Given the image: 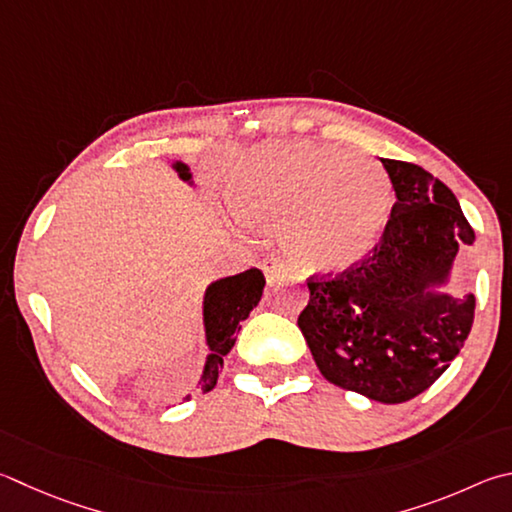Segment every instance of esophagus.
<instances>
[{"label": "esophagus", "instance_id": "esophagus-1", "mask_svg": "<svg viewBox=\"0 0 512 512\" xmlns=\"http://www.w3.org/2000/svg\"><path fill=\"white\" fill-rule=\"evenodd\" d=\"M262 271L268 277V282H275V280H280V277H284L288 273V268H286V262L282 257L271 255L262 262Z\"/></svg>", "mask_w": 512, "mask_h": 512}]
</instances>
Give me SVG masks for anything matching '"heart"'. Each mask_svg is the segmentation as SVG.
<instances>
[{"label":"heart","instance_id":"heart-1","mask_svg":"<svg viewBox=\"0 0 512 512\" xmlns=\"http://www.w3.org/2000/svg\"><path fill=\"white\" fill-rule=\"evenodd\" d=\"M228 203L246 226L284 224V244L300 264L345 268L374 248L394 192L374 163L291 141L241 156L230 172Z\"/></svg>","mask_w":512,"mask_h":512}]
</instances>
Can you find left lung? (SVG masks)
I'll use <instances>...</instances> for the list:
<instances>
[{
  "mask_svg": "<svg viewBox=\"0 0 512 512\" xmlns=\"http://www.w3.org/2000/svg\"><path fill=\"white\" fill-rule=\"evenodd\" d=\"M380 161L396 192L383 237L345 271L306 277L297 327L329 383L396 405L423 394L468 338L475 295L425 286L448 277L475 230L448 185L414 163Z\"/></svg>",
  "mask_w": 512,
  "mask_h": 512,
  "instance_id": "obj_1",
  "label": "left lung"
}]
</instances>
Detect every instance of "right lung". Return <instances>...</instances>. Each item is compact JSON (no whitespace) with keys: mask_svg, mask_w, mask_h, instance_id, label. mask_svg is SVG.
<instances>
[{"mask_svg":"<svg viewBox=\"0 0 512 512\" xmlns=\"http://www.w3.org/2000/svg\"><path fill=\"white\" fill-rule=\"evenodd\" d=\"M181 179L188 181L190 172L183 163H176ZM266 277L259 268L224 277L208 288L206 304H203V318H206V336L210 345V356L206 362V371L201 378V392H212L217 385L219 371L224 369V356L235 347L237 333L241 329V320L255 309L262 300ZM190 401V396H188Z\"/></svg>","mask_w":512,"mask_h":512,"instance_id":"obj_1","label":"right lung"}]
</instances>
